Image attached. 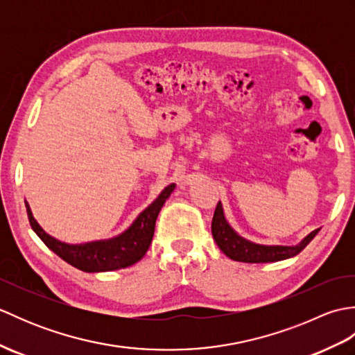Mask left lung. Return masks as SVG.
I'll list each match as a JSON object with an SVG mask.
<instances>
[{
	"mask_svg": "<svg viewBox=\"0 0 355 355\" xmlns=\"http://www.w3.org/2000/svg\"><path fill=\"white\" fill-rule=\"evenodd\" d=\"M318 230L311 232L302 243L296 247H286V245H259L248 243L244 238L238 236L230 225L227 224L224 218L223 206L221 202H218L215 214L212 218V235L218 247L221 248V252L229 256L233 261L239 262H252V263H259V262H276L282 261L286 258H291V256L297 254L304 250V248L311 243V239L318 235Z\"/></svg>",
	"mask_w": 355,
	"mask_h": 355,
	"instance_id": "left-lung-1",
	"label": "left lung"
}]
</instances>
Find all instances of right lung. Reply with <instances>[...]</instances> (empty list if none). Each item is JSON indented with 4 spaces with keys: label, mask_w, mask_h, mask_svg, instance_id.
Wrapping results in <instances>:
<instances>
[{
    "label": "right lung",
    "mask_w": 355,
    "mask_h": 355,
    "mask_svg": "<svg viewBox=\"0 0 355 355\" xmlns=\"http://www.w3.org/2000/svg\"><path fill=\"white\" fill-rule=\"evenodd\" d=\"M175 184H169L158 195V198L148 209L143 210L137 220L122 235L110 241H97V243L70 245L47 235L36 223L30 207H27L28 223L33 232L41 238L42 243L47 245L51 252H55L59 258L69 262L70 266L76 267L87 273H96V271H111L119 268H126L132 263L139 262L150 245L154 236L155 220L158 216L166 200L169 198Z\"/></svg>",
    "instance_id": "obj_1"
}]
</instances>
